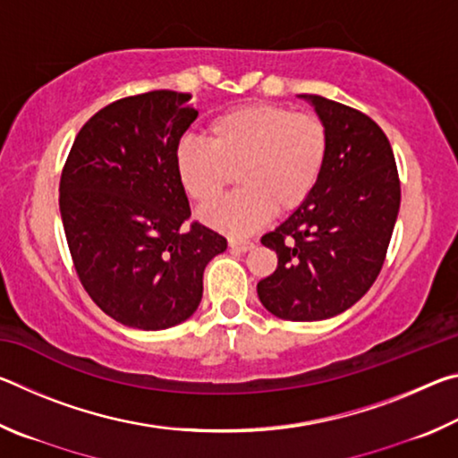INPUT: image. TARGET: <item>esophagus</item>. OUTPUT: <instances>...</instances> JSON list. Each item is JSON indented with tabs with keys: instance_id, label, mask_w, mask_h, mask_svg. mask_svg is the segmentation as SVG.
<instances>
[{
	"instance_id": "1",
	"label": "esophagus",
	"mask_w": 458,
	"mask_h": 458,
	"mask_svg": "<svg viewBox=\"0 0 458 458\" xmlns=\"http://www.w3.org/2000/svg\"><path fill=\"white\" fill-rule=\"evenodd\" d=\"M228 244L232 250H236V252H248L254 248V242H250V240H240V238H230Z\"/></svg>"
}]
</instances>
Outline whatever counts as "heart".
<instances>
[{
	"mask_svg": "<svg viewBox=\"0 0 458 458\" xmlns=\"http://www.w3.org/2000/svg\"><path fill=\"white\" fill-rule=\"evenodd\" d=\"M329 153L327 129L309 113L275 103L232 106L206 125V143L175 147L177 182L198 204H210L236 172L238 191L201 212L208 226L250 234L273 210L293 212L311 196Z\"/></svg>",
	"mask_w": 458,
	"mask_h": 458,
	"instance_id": "heart-1",
	"label": "heart"
}]
</instances>
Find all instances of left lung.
<instances>
[{
  "mask_svg": "<svg viewBox=\"0 0 458 458\" xmlns=\"http://www.w3.org/2000/svg\"><path fill=\"white\" fill-rule=\"evenodd\" d=\"M327 129L323 174L303 204L262 236L278 265L257 284L278 319L321 321L344 313L382 270L400 210L390 141L368 114L319 95H299Z\"/></svg>",
  "mask_w": 458,
  "mask_h": 458,
  "instance_id": "1",
  "label": "left lung"
}]
</instances>
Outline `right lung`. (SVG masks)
Here are the masks:
<instances>
[{
  "instance_id": "1",
  "label": "right lung",
  "mask_w": 458,
  "mask_h": 458,
  "mask_svg": "<svg viewBox=\"0 0 458 458\" xmlns=\"http://www.w3.org/2000/svg\"><path fill=\"white\" fill-rule=\"evenodd\" d=\"M191 95L151 90L114 100L76 135L60 177V216L84 291L127 327L190 319L204 268L226 238L190 218L174 155L198 117Z\"/></svg>"
}]
</instances>
